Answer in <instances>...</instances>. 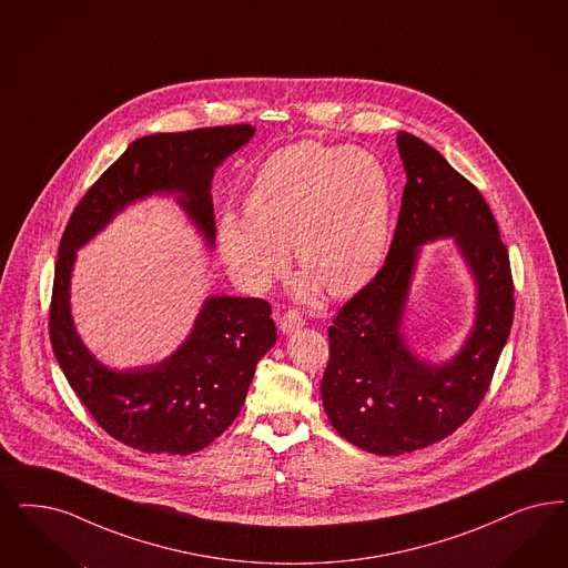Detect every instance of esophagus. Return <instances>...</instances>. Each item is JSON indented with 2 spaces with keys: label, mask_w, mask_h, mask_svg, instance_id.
<instances>
[{
  "label": "esophagus",
  "mask_w": 568,
  "mask_h": 568,
  "mask_svg": "<svg viewBox=\"0 0 568 568\" xmlns=\"http://www.w3.org/2000/svg\"><path fill=\"white\" fill-rule=\"evenodd\" d=\"M277 324H280V331L284 335H293L298 328H303L305 320H303V315L298 314V312H286V314L280 317Z\"/></svg>",
  "instance_id": "esophagus-1"
}]
</instances>
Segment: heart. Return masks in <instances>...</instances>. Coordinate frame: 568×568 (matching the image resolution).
I'll return each instance as SVG.
<instances>
[{"mask_svg":"<svg viewBox=\"0 0 568 568\" xmlns=\"http://www.w3.org/2000/svg\"><path fill=\"white\" fill-rule=\"evenodd\" d=\"M389 230L392 181L377 155L301 141L275 151L256 172L246 219L221 216L219 248L251 291H265L286 272L293 246L307 274L301 294L322 286L331 296H347L377 274Z\"/></svg>","mask_w":568,"mask_h":568,"instance_id":"b5f03b06","label":"heart"}]
</instances>
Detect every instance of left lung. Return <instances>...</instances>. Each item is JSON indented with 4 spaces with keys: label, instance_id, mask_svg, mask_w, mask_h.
Segmentation results:
<instances>
[{
    "label": "left lung",
    "instance_id": "8db88e82",
    "mask_svg": "<svg viewBox=\"0 0 568 568\" xmlns=\"http://www.w3.org/2000/svg\"><path fill=\"white\" fill-rule=\"evenodd\" d=\"M406 172L385 265L338 312L322 402L336 432L366 453L394 457L450 436L480 406L514 320V282L483 193L440 153L398 132ZM453 236L477 284V317L448 361L419 357L400 333L423 243Z\"/></svg>",
    "mask_w": 568,
    "mask_h": 568
}]
</instances>
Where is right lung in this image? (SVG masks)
Segmentation results:
<instances>
[{
  "label": "right lung",
  "instance_id": "obj_1",
  "mask_svg": "<svg viewBox=\"0 0 568 568\" xmlns=\"http://www.w3.org/2000/svg\"><path fill=\"white\" fill-rule=\"evenodd\" d=\"M253 136L254 128L242 124L136 139L85 191L64 227L50 305L54 356L94 420L109 436L141 453L191 455L232 425L258 359L274 347L272 307L263 298L214 294L166 359L109 368L90 354L71 315L75 256L120 212L151 195H172L212 251L214 170Z\"/></svg>",
  "mask_w": 568,
  "mask_h": 568
}]
</instances>
